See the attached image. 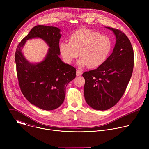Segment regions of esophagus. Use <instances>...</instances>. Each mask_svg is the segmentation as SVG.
<instances>
[{"label":"esophagus","instance_id":"esophagus-1","mask_svg":"<svg viewBox=\"0 0 149 149\" xmlns=\"http://www.w3.org/2000/svg\"><path fill=\"white\" fill-rule=\"evenodd\" d=\"M82 74V71H80L79 70H77V76H79V75H81Z\"/></svg>","mask_w":149,"mask_h":149}]
</instances>
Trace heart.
<instances>
[{"label": "heart", "mask_w": 149, "mask_h": 149, "mask_svg": "<svg viewBox=\"0 0 149 149\" xmlns=\"http://www.w3.org/2000/svg\"><path fill=\"white\" fill-rule=\"evenodd\" d=\"M59 49L65 62L71 63L78 56L79 52V67L95 68L107 59L111 49V41L107 36L82 29L72 33L69 42H61Z\"/></svg>", "instance_id": "b5f03b06"}]
</instances>
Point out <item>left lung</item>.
<instances>
[{
  "label": "left lung",
  "mask_w": 149,
  "mask_h": 149,
  "mask_svg": "<svg viewBox=\"0 0 149 149\" xmlns=\"http://www.w3.org/2000/svg\"><path fill=\"white\" fill-rule=\"evenodd\" d=\"M116 43L111 55L97 69L82 74L84 97L91 107L108 110L123 95L132 75L134 56L131 42L121 31L113 28Z\"/></svg>",
  "instance_id": "8db88e82"
}]
</instances>
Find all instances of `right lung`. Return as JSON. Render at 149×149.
Returning a JSON list of instances; mask_svg holds the SVG:
<instances>
[{
  "label": "right lung",
  "mask_w": 149,
  "mask_h": 149,
  "mask_svg": "<svg viewBox=\"0 0 149 149\" xmlns=\"http://www.w3.org/2000/svg\"><path fill=\"white\" fill-rule=\"evenodd\" d=\"M60 29L56 27L37 25L20 41L15 58L19 85L23 95L33 105L44 110L58 108L65 97L67 84L76 77V69L63 63L59 57ZM40 37L50 48L42 62L32 65L23 57L21 49L25 42Z\"/></svg>",
  "instance_id": "obj_1"
}]
</instances>
